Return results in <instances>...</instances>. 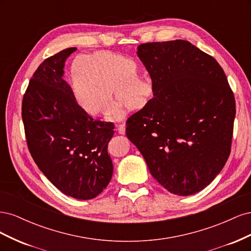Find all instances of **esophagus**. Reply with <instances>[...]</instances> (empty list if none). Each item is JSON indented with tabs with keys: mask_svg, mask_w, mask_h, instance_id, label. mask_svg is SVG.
Returning <instances> with one entry per match:
<instances>
[{
	"mask_svg": "<svg viewBox=\"0 0 251 251\" xmlns=\"http://www.w3.org/2000/svg\"><path fill=\"white\" fill-rule=\"evenodd\" d=\"M117 130H118V133L120 135H125L126 134V124H121L117 126Z\"/></svg>",
	"mask_w": 251,
	"mask_h": 251,
	"instance_id": "1",
	"label": "esophagus"
}]
</instances>
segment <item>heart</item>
Masks as SVG:
<instances>
[{"label":"heart","instance_id":"heart-1","mask_svg":"<svg viewBox=\"0 0 251 251\" xmlns=\"http://www.w3.org/2000/svg\"><path fill=\"white\" fill-rule=\"evenodd\" d=\"M134 60L107 50L74 56L69 64V83L81 110L92 117L109 114L121 115L119 103L131 112L147 107L155 92V81L150 75H136Z\"/></svg>","mask_w":251,"mask_h":251}]
</instances>
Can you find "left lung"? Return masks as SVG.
Returning a JSON list of instances; mask_svg holds the SVG:
<instances>
[{
    "label": "left lung",
    "instance_id": "1",
    "mask_svg": "<svg viewBox=\"0 0 251 251\" xmlns=\"http://www.w3.org/2000/svg\"><path fill=\"white\" fill-rule=\"evenodd\" d=\"M75 50H62L39 66L23 97L22 118L29 151L45 176L65 195L90 200L112 178L108 143L114 125L83 112L63 79Z\"/></svg>",
    "mask_w": 251,
    "mask_h": 251
}]
</instances>
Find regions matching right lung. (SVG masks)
I'll list each match as a JSON object with an SVG mask.
<instances>
[{"label":"right lung","mask_w":251,"mask_h":251,"mask_svg":"<svg viewBox=\"0 0 251 251\" xmlns=\"http://www.w3.org/2000/svg\"><path fill=\"white\" fill-rule=\"evenodd\" d=\"M137 55L154 97L126 133L159 183L191 196L210 184L230 154L235 100L217 60L187 41L146 43Z\"/></svg>","instance_id":"right-lung-1"}]
</instances>
